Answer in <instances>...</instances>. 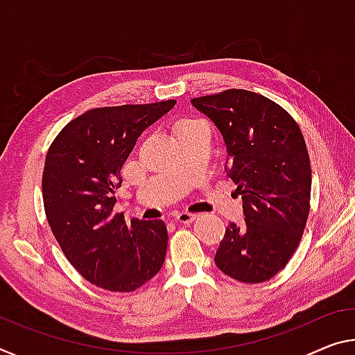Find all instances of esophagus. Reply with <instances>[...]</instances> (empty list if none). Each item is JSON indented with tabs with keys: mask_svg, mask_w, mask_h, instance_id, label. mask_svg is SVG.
Returning <instances> with one entry per match:
<instances>
[{
	"mask_svg": "<svg viewBox=\"0 0 355 355\" xmlns=\"http://www.w3.org/2000/svg\"><path fill=\"white\" fill-rule=\"evenodd\" d=\"M173 218H175V221L180 223V224H189V223H193L196 218H198V215H194V213L182 211V213H177V215Z\"/></svg>",
	"mask_w": 355,
	"mask_h": 355,
	"instance_id": "obj_1",
	"label": "esophagus"
}]
</instances>
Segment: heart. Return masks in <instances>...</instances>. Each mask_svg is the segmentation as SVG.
Segmentation results:
<instances>
[{
    "label": "heart",
    "instance_id": "obj_1",
    "mask_svg": "<svg viewBox=\"0 0 355 355\" xmlns=\"http://www.w3.org/2000/svg\"><path fill=\"white\" fill-rule=\"evenodd\" d=\"M193 123H196V121H191V120H183V121H180V123H178V126H177V129H178V128H184V126H189V125H193Z\"/></svg>",
    "mask_w": 355,
    "mask_h": 355
}]
</instances>
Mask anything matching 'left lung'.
Segmentation results:
<instances>
[{
    "label": "left lung",
    "instance_id": "8db88e82",
    "mask_svg": "<svg viewBox=\"0 0 355 355\" xmlns=\"http://www.w3.org/2000/svg\"><path fill=\"white\" fill-rule=\"evenodd\" d=\"M223 134L227 175L243 200L245 223H230L216 267L241 283H262L286 267L299 246L311 196L305 139L279 104L248 89L191 99Z\"/></svg>",
    "mask_w": 355,
    "mask_h": 355
}]
</instances>
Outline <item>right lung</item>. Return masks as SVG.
Masks as SVG:
<instances>
[{
	"mask_svg": "<svg viewBox=\"0 0 355 355\" xmlns=\"http://www.w3.org/2000/svg\"><path fill=\"white\" fill-rule=\"evenodd\" d=\"M173 105L168 99L92 109L67 123L47 151L42 199L50 229L67 261L98 288L132 292L164 263V221L128 224L114 205L139 136Z\"/></svg>",
	"mask_w": 355,
	"mask_h": 355,
	"instance_id": "right-lung-1",
	"label": "right lung"
}]
</instances>
